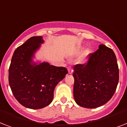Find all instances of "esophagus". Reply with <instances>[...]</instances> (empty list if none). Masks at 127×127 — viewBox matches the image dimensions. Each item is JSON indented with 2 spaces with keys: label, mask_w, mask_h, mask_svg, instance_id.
<instances>
[{
  "label": "esophagus",
  "mask_w": 127,
  "mask_h": 127,
  "mask_svg": "<svg viewBox=\"0 0 127 127\" xmlns=\"http://www.w3.org/2000/svg\"><path fill=\"white\" fill-rule=\"evenodd\" d=\"M68 73H69L70 74H71L73 73V68H72V67L70 66H69L68 67Z\"/></svg>",
  "instance_id": "esophagus-1"
}]
</instances>
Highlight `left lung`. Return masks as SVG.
I'll return each instance as SVG.
<instances>
[{"label":"left lung","mask_w":127,"mask_h":127,"mask_svg":"<svg viewBox=\"0 0 127 127\" xmlns=\"http://www.w3.org/2000/svg\"><path fill=\"white\" fill-rule=\"evenodd\" d=\"M74 97L78 105L95 108L110 100L119 78L116 56L111 49L99 45L87 61L74 66Z\"/></svg>","instance_id":"obj_1"}]
</instances>
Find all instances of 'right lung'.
<instances>
[{
  "instance_id": "add662e5",
  "label": "right lung",
  "mask_w": 127,
  "mask_h": 127,
  "mask_svg": "<svg viewBox=\"0 0 127 127\" xmlns=\"http://www.w3.org/2000/svg\"><path fill=\"white\" fill-rule=\"evenodd\" d=\"M43 42L41 36L32 37L17 48L13 54L8 70V81L15 98L28 108H43L51 103L54 90L65 77V67L47 63L32 64L34 52Z\"/></svg>"
}]
</instances>
